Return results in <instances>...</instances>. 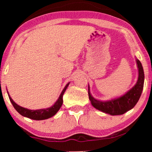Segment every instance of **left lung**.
I'll use <instances>...</instances> for the list:
<instances>
[{"mask_svg":"<svg viewBox=\"0 0 152 152\" xmlns=\"http://www.w3.org/2000/svg\"><path fill=\"white\" fill-rule=\"evenodd\" d=\"M136 64L138 68V77L136 84L122 96L107 101H102L93 97L91 94L88 85V97L91 104L95 109L111 115H122L133 109L140 99L144 86L145 75L142 64L138 59Z\"/></svg>","mask_w":152,"mask_h":152,"instance_id":"1","label":"left lung"}]
</instances>
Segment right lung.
<instances>
[{"instance_id":"obj_1","label":"right lung","mask_w":152,"mask_h":152,"mask_svg":"<svg viewBox=\"0 0 152 152\" xmlns=\"http://www.w3.org/2000/svg\"><path fill=\"white\" fill-rule=\"evenodd\" d=\"M70 82H68L66 86L64 87L63 91H61V94H60L59 98L56 102L52 106V107L49 108H46V109H37V110H30L28 109H26V108L20 107V106L18 105L17 104L14 102L12 97H10L9 95V93L7 91L8 96H9L10 100L11 102L12 105L14 107L17 112H18L20 115L24 116V117L30 118L32 120H43L45 119H48V118L53 117L57 113L60 108H61L62 104H63V95L64 93H65L66 88H68V85H69Z\"/></svg>"}]
</instances>
